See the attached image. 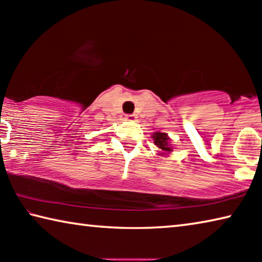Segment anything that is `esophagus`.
<instances>
[{
  "label": "esophagus",
  "mask_w": 262,
  "mask_h": 262,
  "mask_svg": "<svg viewBox=\"0 0 262 262\" xmlns=\"http://www.w3.org/2000/svg\"><path fill=\"white\" fill-rule=\"evenodd\" d=\"M122 119H123V121H126V122H135L137 120V117L135 114H127Z\"/></svg>",
  "instance_id": "obj_1"
}]
</instances>
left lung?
<instances>
[{
    "mask_svg": "<svg viewBox=\"0 0 262 262\" xmlns=\"http://www.w3.org/2000/svg\"><path fill=\"white\" fill-rule=\"evenodd\" d=\"M151 139L154 141V144L159 149L158 155L159 156H167L170 155L172 151H173V144H171L170 142V137L166 134V133H161V132H156L151 135Z\"/></svg>",
    "mask_w": 262,
    "mask_h": 262,
    "instance_id": "1",
    "label": "left lung"
}]
</instances>
